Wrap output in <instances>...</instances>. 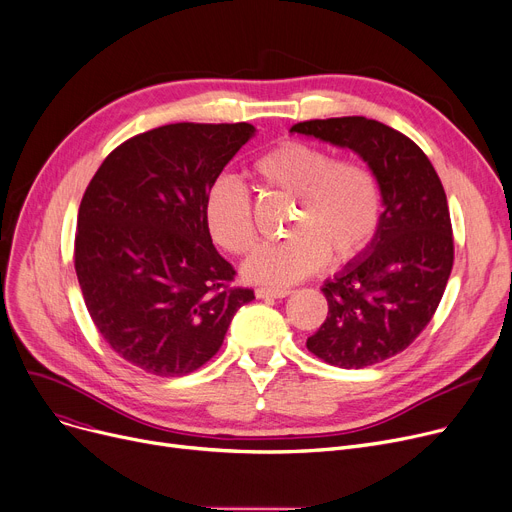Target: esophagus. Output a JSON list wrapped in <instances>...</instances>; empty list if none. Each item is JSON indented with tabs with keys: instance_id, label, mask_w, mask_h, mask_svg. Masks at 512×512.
I'll list each match as a JSON object with an SVG mask.
<instances>
[{
	"instance_id": "esophagus-1",
	"label": "esophagus",
	"mask_w": 512,
	"mask_h": 512,
	"mask_svg": "<svg viewBox=\"0 0 512 512\" xmlns=\"http://www.w3.org/2000/svg\"><path fill=\"white\" fill-rule=\"evenodd\" d=\"M255 294H257V299H284V297H288L290 294V290L288 288H257L255 290Z\"/></svg>"
}]
</instances>
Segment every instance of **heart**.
<instances>
[{
  "label": "heart",
  "instance_id": "b5f03b06",
  "mask_svg": "<svg viewBox=\"0 0 512 512\" xmlns=\"http://www.w3.org/2000/svg\"><path fill=\"white\" fill-rule=\"evenodd\" d=\"M253 174L265 191L294 197L284 240L261 245L242 267L255 284L288 286L328 263H348L373 240L382 220V191L375 174L351 159H336L307 141H282L255 159ZM211 238L232 255L257 240L253 201L238 178H213L203 201Z\"/></svg>",
  "mask_w": 512,
  "mask_h": 512
}]
</instances>
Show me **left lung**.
<instances>
[{
    "label": "left lung",
    "instance_id": "left-lung-1",
    "mask_svg": "<svg viewBox=\"0 0 512 512\" xmlns=\"http://www.w3.org/2000/svg\"><path fill=\"white\" fill-rule=\"evenodd\" d=\"M290 132L353 149L380 182V228L361 259L321 288L328 317L307 348L342 369L382 363L425 330L448 284L454 238L444 186L419 145L378 120H307Z\"/></svg>",
    "mask_w": 512,
    "mask_h": 512
}]
</instances>
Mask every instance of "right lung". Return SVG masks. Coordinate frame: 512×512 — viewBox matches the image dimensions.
<instances>
[{
  "mask_svg": "<svg viewBox=\"0 0 512 512\" xmlns=\"http://www.w3.org/2000/svg\"><path fill=\"white\" fill-rule=\"evenodd\" d=\"M255 128L166 124L118 145L78 207L74 270L101 338L161 378L203 367L255 299L205 226L203 201Z\"/></svg>",
  "mask_w": 512,
  "mask_h": 512,
  "instance_id": "add662e5",
  "label": "right lung"
}]
</instances>
